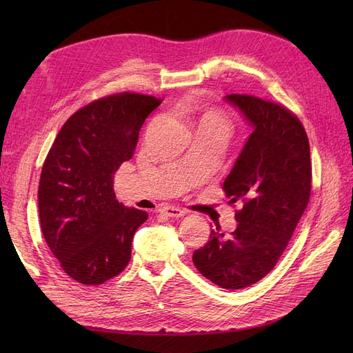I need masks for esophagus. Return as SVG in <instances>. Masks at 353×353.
Masks as SVG:
<instances>
[{
    "mask_svg": "<svg viewBox=\"0 0 353 353\" xmlns=\"http://www.w3.org/2000/svg\"><path fill=\"white\" fill-rule=\"evenodd\" d=\"M160 212L169 218H183L187 213L184 209L176 208V206H163L162 209H160Z\"/></svg>",
    "mask_w": 353,
    "mask_h": 353,
    "instance_id": "esophagus-1",
    "label": "esophagus"
}]
</instances>
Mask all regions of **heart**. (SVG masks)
Instances as JSON below:
<instances>
[{"label": "heart", "mask_w": 353, "mask_h": 353, "mask_svg": "<svg viewBox=\"0 0 353 353\" xmlns=\"http://www.w3.org/2000/svg\"><path fill=\"white\" fill-rule=\"evenodd\" d=\"M206 117H210V119H216V121H222L218 114H208Z\"/></svg>", "instance_id": "b5f03b06"}]
</instances>
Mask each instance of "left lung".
<instances>
[{
    "label": "left lung",
    "instance_id": "obj_1",
    "mask_svg": "<svg viewBox=\"0 0 353 353\" xmlns=\"http://www.w3.org/2000/svg\"><path fill=\"white\" fill-rule=\"evenodd\" d=\"M225 100L252 126L222 187L230 203L240 200L243 209L230 236L212 230L193 263L212 283L239 290L279 262L307 206L312 166L305 128L290 110L253 95L230 94Z\"/></svg>",
    "mask_w": 353,
    "mask_h": 353
}]
</instances>
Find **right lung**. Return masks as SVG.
I'll return each mask as SVG.
<instances>
[{"label": "right lung", "mask_w": 353, "mask_h": 353, "mask_svg": "<svg viewBox=\"0 0 353 353\" xmlns=\"http://www.w3.org/2000/svg\"><path fill=\"white\" fill-rule=\"evenodd\" d=\"M162 103L122 92L95 100L61 126L42 166L41 230L70 279L85 285L119 275L147 213L116 200V170L134 154L147 116Z\"/></svg>", "instance_id": "right-lung-1"}]
</instances>
